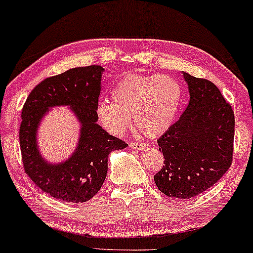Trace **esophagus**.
Segmentation results:
<instances>
[{"mask_svg":"<svg viewBox=\"0 0 253 253\" xmlns=\"http://www.w3.org/2000/svg\"><path fill=\"white\" fill-rule=\"evenodd\" d=\"M129 146L134 151H140V150H144V148H146L148 145L143 143V141H132V143L129 144Z\"/></svg>","mask_w":253,"mask_h":253,"instance_id":"esophagus-1","label":"esophagus"}]
</instances>
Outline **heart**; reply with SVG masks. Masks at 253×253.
I'll use <instances>...</instances> for the list:
<instances>
[{
    "label": "heart",
    "instance_id": "b5f03b06",
    "mask_svg": "<svg viewBox=\"0 0 253 253\" xmlns=\"http://www.w3.org/2000/svg\"><path fill=\"white\" fill-rule=\"evenodd\" d=\"M183 89L169 76L129 75L113 91V100L96 108L100 123L114 134H123L131 116L141 132L158 137L171 126L181 106Z\"/></svg>",
    "mask_w": 253,
    "mask_h": 253
}]
</instances>
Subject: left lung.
<instances>
[{
    "label": "left lung",
    "instance_id": "1",
    "mask_svg": "<svg viewBox=\"0 0 253 253\" xmlns=\"http://www.w3.org/2000/svg\"><path fill=\"white\" fill-rule=\"evenodd\" d=\"M190 101L177 122L158 139L165 166L154 175L158 189L189 199L215 184L233 162L235 116L212 82L184 74Z\"/></svg>",
    "mask_w": 253,
    "mask_h": 253
}]
</instances>
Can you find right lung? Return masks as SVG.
<instances>
[{
    "label": "right lung",
    "instance_id": "1",
    "mask_svg": "<svg viewBox=\"0 0 253 253\" xmlns=\"http://www.w3.org/2000/svg\"><path fill=\"white\" fill-rule=\"evenodd\" d=\"M102 72L100 65H89L48 77L31 91L24 103L19 127L24 170L38 188L58 200L85 203L93 198L105 182L109 153L127 146L96 124ZM54 105H70L82 124L78 150L69 161L57 165L43 161L36 146L40 121Z\"/></svg>",
    "mask_w": 253,
    "mask_h": 253
}]
</instances>
